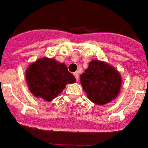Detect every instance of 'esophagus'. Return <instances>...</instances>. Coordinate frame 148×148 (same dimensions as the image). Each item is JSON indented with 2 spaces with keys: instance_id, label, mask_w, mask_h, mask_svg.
I'll return each mask as SVG.
<instances>
[{
  "instance_id": "34e87169",
  "label": "esophagus",
  "mask_w": 148,
  "mask_h": 148,
  "mask_svg": "<svg viewBox=\"0 0 148 148\" xmlns=\"http://www.w3.org/2000/svg\"><path fill=\"white\" fill-rule=\"evenodd\" d=\"M74 77H75V79H77V80H79V72H75L74 73Z\"/></svg>"
}]
</instances>
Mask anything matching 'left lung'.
Wrapping results in <instances>:
<instances>
[{
	"mask_svg": "<svg viewBox=\"0 0 148 148\" xmlns=\"http://www.w3.org/2000/svg\"><path fill=\"white\" fill-rule=\"evenodd\" d=\"M80 82L89 100L95 104L103 106L119 94L122 79L114 67L103 61L93 60L85 73L81 74Z\"/></svg>",
	"mask_w": 148,
	"mask_h": 148,
	"instance_id": "left-lung-1",
	"label": "left lung"
}]
</instances>
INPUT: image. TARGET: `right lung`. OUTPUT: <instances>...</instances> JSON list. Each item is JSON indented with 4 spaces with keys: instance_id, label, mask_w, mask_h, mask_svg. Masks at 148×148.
<instances>
[{
    "instance_id": "right-lung-1",
    "label": "right lung",
    "mask_w": 148,
    "mask_h": 148,
    "mask_svg": "<svg viewBox=\"0 0 148 148\" xmlns=\"http://www.w3.org/2000/svg\"><path fill=\"white\" fill-rule=\"evenodd\" d=\"M25 77L30 92L36 97H42L45 101L56 98L62 92L66 84L76 81L65 64L47 57L30 64Z\"/></svg>"
}]
</instances>
